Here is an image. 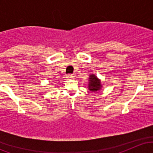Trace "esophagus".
I'll return each mask as SVG.
<instances>
[{
	"label": "esophagus",
	"mask_w": 153,
	"mask_h": 153,
	"mask_svg": "<svg viewBox=\"0 0 153 153\" xmlns=\"http://www.w3.org/2000/svg\"><path fill=\"white\" fill-rule=\"evenodd\" d=\"M75 75L74 74H68L67 75V78H71V79H74L75 78Z\"/></svg>",
	"instance_id": "esophagus-1"
}]
</instances>
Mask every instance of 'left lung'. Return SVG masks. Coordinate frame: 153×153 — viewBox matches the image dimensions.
I'll return each instance as SVG.
<instances>
[{"mask_svg":"<svg viewBox=\"0 0 153 153\" xmlns=\"http://www.w3.org/2000/svg\"><path fill=\"white\" fill-rule=\"evenodd\" d=\"M101 87V81L97 78V77L94 75H91V76L89 77V90L95 92L100 90Z\"/></svg>","mask_w":153,"mask_h":153,"instance_id":"left-lung-1","label":"left lung"}]
</instances>
